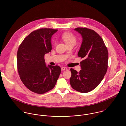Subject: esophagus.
<instances>
[{
    "label": "esophagus",
    "mask_w": 126,
    "mask_h": 126,
    "mask_svg": "<svg viewBox=\"0 0 126 126\" xmlns=\"http://www.w3.org/2000/svg\"><path fill=\"white\" fill-rule=\"evenodd\" d=\"M61 70L62 71H65V70H67V68L66 67H61Z\"/></svg>",
    "instance_id": "34e87169"
}]
</instances>
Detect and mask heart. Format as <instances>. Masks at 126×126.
<instances>
[{"label":"heart","instance_id":"obj_1","mask_svg":"<svg viewBox=\"0 0 126 126\" xmlns=\"http://www.w3.org/2000/svg\"><path fill=\"white\" fill-rule=\"evenodd\" d=\"M62 38L67 46L71 45H75L77 43L76 38L70 33L65 32L63 33L62 35Z\"/></svg>","mask_w":126,"mask_h":126}]
</instances>
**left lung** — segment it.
<instances>
[{
	"instance_id": "8db88e82",
	"label": "left lung",
	"mask_w": 126,
	"mask_h": 126,
	"mask_svg": "<svg viewBox=\"0 0 126 126\" xmlns=\"http://www.w3.org/2000/svg\"><path fill=\"white\" fill-rule=\"evenodd\" d=\"M81 35L82 42L78 56L83 59L79 72L71 68L70 83L72 88L86 93L101 82L108 68V51L102 38L95 32L85 28L74 30Z\"/></svg>"
}]
</instances>
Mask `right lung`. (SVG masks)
I'll return each mask as SVG.
<instances>
[{
  "label": "right lung",
  "instance_id": "right-lung-1",
  "mask_svg": "<svg viewBox=\"0 0 126 126\" xmlns=\"http://www.w3.org/2000/svg\"><path fill=\"white\" fill-rule=\"evenodd\" d=\"M58 30L41 29L27 36L18 48L17 63L25 86L37 94L52 89L61 74L59 66L46 65L44 56L52 49L51 38Z\"/></svg>",
  "mask_w": 126,
  "mask_h": 126
}]
</instances>
